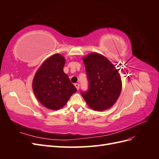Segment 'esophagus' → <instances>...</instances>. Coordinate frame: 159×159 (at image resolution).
<instances>
[{
  "label": "esophagus",
  "instance_id": "1",
  "mask_svg": "<svg viewBox=\"0 0 159 159\" xmlns=\"http://www.w3.org/2000/svg\"><path fill=\"white\" fill-rule=\"evenodd\" d=\"M75 87L76 88V89L79 90L80 89V84H75Z\"/></svg>",
  "mask_w": 159,
  "mask_h": 159
}]
</instances>
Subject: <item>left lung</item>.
<instances>
[{"label":"left lung","mask_w":159,"mask_h":159,"mask_svg":"<svg viewBox=\"0 0 159 159\" xmlns=\"http://www.w3.org/2000/svg\"><path fill=\"white\" fill-rule=\"evenodd\" d=\"M89 81L88 92H81L88 106L95 111L110 109L117 102L122 89L119 71L106 57L92 52L83 57Z\"/></svg>","instance_id":"obj_1"}]
</instances>
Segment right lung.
I'll return each instance as SVG.
<instances>
[{"label": "right lung", "instance_id": "add662e5", "mask_svg": "<svg viewBox=\"0 0 159 159\" xmlns=\"http://www.w3.org/2000/svg\"><path fill=\"white\" fill-rule=\"evenodd\" d=\"M65 57L55 54L41 65L32 80V89L37 99L47 109L63 107L77 91L68 75L64 72Z\"/></svg>", "mask_w": 159, "mask_h": 159}]
</instances>
